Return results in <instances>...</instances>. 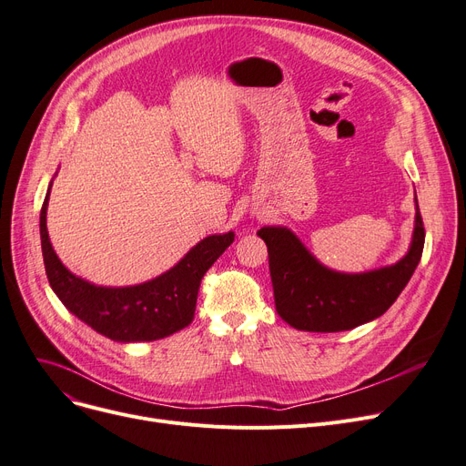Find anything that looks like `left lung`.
<instances>
[{"label": "left lung", "mask_w": 466, "mask_h": 466, "mask_svg": "<svg viewBox=\"0 0 466 466\" xmlns=\"http://www.w3.org/2000/svg\"><path fill=\"white\" fill-rule=\"evenodd\" d=\"M268 248L276 312L300 331H349L382 316L411 279L424 248V227L415 194V227L408 253L370 272H337L321 262L288 227H262Z\"/></svg>", "instance_id": "1"}]
</instances>
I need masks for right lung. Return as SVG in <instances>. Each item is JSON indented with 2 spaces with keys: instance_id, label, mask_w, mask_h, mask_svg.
Returning <instances> with one entry per match:
<instances>
[{
  "instance_id": "add662e5",
  "label": "right lung",
  "mask_w": 466,
  "mask_h": 466,
  "mask_svg": "<svg viewBox=\"0 0 466 466\" xmlns=\"http://www.w3.org/2000/svg\"><path fill=\"white\" fill-rule=\"evenodd\" d=\"M53 180L39 213V236L49 286L60 302L96 333L117 342L157 340L185 329L194 319L199 281L234 241V232L208 236L173 268L126 288L95 286L72 274L56 257L47 232Z\"/></svg>"
}]
</instances>
